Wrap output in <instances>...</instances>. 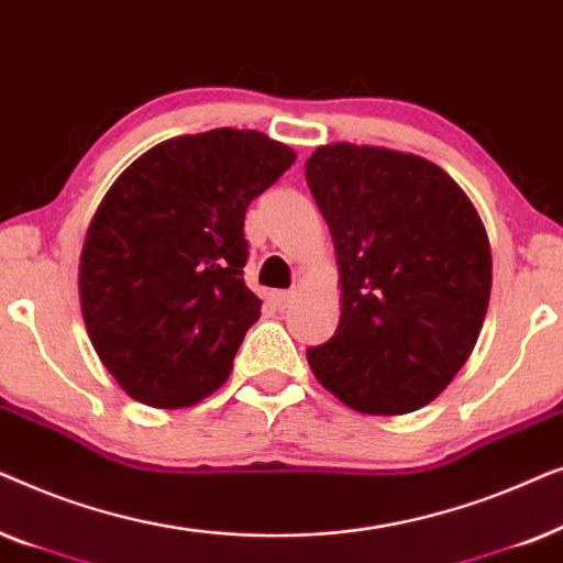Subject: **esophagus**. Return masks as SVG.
<instances>
[{
	"label": "esophagus",
	"mask_w": 563,
	"mask_h": 563,
	"mask_svg": "<svg viewBox=\"0 0 563 563\" xmlns=\"http://www.w3.org/2000/svg\"><path fill=\"white\" fill-rule=\"evenodd\" d=\"M272 299H274V305L279 307V310H287V307L291 305V299H295V291L291 289H282V291H274L272 295Z\"/></svg>",
	"instance_id": "1"
}]
</instances>
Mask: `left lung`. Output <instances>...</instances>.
I'll use <instances>...</instances> for the list:
<instances>
[{
	"label": "left lung",
	"instance_id": "obj_1",
	"mask_svg": "<svg viewBox=\"0 0 563 563\" xmlns=\"http://www.w3.org/2000/svg\"><path fill=\"white\" fill-rule=\"evenodd\" d=\"M305 176L341 274V322L307 364L351 410H420L472 356L487 314L479 212L433 161L379 145H320Z\"/></svg>",
	"mask_w": 563,
	"mask_h": 563
}]
</instances>
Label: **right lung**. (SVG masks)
<instances>
[{
	"mask_svg": "<svg viewBox=\"0 0 563 563\" xmlns=\"http://www.w3.org/2000/svg\"><path fill=\"white\" fill-rule=\"evenodd\" d=\"M297 153L218 128L135 158L91 218L79 261L89 341L122 389L189 407L230 376L261 299L245 287V210Z\"/></svg>",
	"mask_w": 563,
	"mask_h": 563,
	"instance_id": "right-lung-1",
	"label": "right lung"
}]
</instances>
